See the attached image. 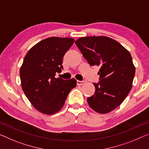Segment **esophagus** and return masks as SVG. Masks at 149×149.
I'll list each match as a JSON object with an SVG mask.
<instances>
[{"label": "esophagus", "instance_id": "34e87169", "mask_svg": "<svg viewBox=\"0 0 149 149\" xmlns=\"http://www.w3.org/2000/svg\"><path fill=\"white\" fill-rule=\"evenodd\" d=\"M86 82V81H77V85H82V84H84Z\"/></svg>", "mask_w": 149, "mask_h": 149}]
</instances>
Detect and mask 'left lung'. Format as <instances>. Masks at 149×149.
I'll return each mask as SVG.
<instances>
[{"mask_svg":"<svg viewBox=\"0 0 149 149\" xmlns=\"http://www.w3.org/2000/svg\"><path fill=\"white\" fill-rule=\"evenodd\" d=\"M75 44L91 66L100 67L99 82L93 83L95 94L87 98L94 111L108 113L118 107L129 95L135 67L130 52L107 36L81 37Z\"/></svg>","mask_w":149,"mask_h":149,"instance_id":"left-lung-1","label":"left lung"}]
</instances>
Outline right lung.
I'll return each mask as SVG.
<instances>
[{
  "mask_svg": "<svg viewBox=\"0 0 149 149\" xmlns=\"http://www.w3.org/2000/svg\"><path fill=\"white\" fill-rule=\"evenodd\" d=\"M74 42L72 38H47L32 47L24 57L20 70L22 91L40 113L52 114L60 111L77 85L74 79L55 77L62 71L63 56Z\"/></svg>",
  "mask_w": 149,
  "mask_h": 149,
  "instance_id": "obj_1",
  "label": "right lung"
}]
</instances>
